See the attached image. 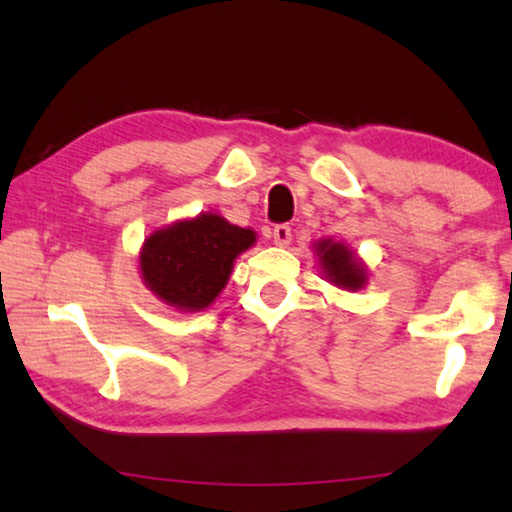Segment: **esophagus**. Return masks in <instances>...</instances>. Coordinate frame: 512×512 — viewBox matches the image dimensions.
<instances>
[{
    "mask_svg": "<svg viewBox=\"0 0 512 512\" xmlns=\"http://www.w3.org/2000/svg\"><path fill=\"white\" fill-rule=\"evenodd\" d=\"M273 243L280 248H287L291 243V227L289 225H275L273 227Z\"/></svg>",
    "mask_w": 512,
    "mask_h": 512,
    "instance_id": "1",
    "label": "esophagus"
}]
</instances>
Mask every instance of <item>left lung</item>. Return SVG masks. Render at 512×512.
Instances as JSON below:
<instances>
[{"label": "left lung", "mask_w": 512, "mask_h": 512, "mask_svg": "<svg viewBox=\"0 0 512 512\" xmlns=\"http://www.w3.org/2000/svg\"><path fill=\"white\" fill-rule=\"evenodd\" d=\"M314 255L319 259L323 280L344 291H360L367 287L369 269L362 262V257L348 246L346 241L319 239L312 243Z\"/></svg>", "instance_id": "8db88e82"}]
</instances>
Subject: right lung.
I'll return each mask as SVG.
<instances>
[{"label": "right lung", "mask_w": 512, "mask_h": 512, "mask_svg": "<svg viewBox=\"0 0 512 512\" xmlns=\"http://www.w3.org/2000/svg\"><path fill=\"white\" fill-rule=\"evenodd\" d=\"M255 230L216 212L157 227L139 250V273L161 303L177 312H202L221 296L234 262L253 248Z\"/></svg>", "instance_id": "add662e5"}]
</instances>
